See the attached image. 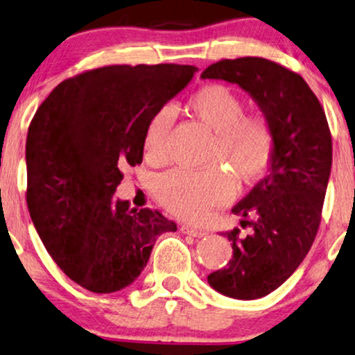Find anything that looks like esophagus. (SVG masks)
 <instances>
[{
    "mask_svg": "<svg viewBox=\"0 0 355 355\" xmlns=\"http://www.w3.org/2000/svg\"><path fill=\"white\" fill-rule=\"evenodd\" d=\"M182 234L185 235H191V237H196V239H201V237H206V232L205 230H198V229H193L190 225H182L180 227Z\"/></svg>",
    "mask_w": 355,
    "mask_h": 355,
    "instance_id": "obj_1",
    "label": "esophagus"
}]
</instances>
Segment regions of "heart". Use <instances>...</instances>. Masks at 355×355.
I'll list each match as a JSON object with an SVG mask.
<instances>
[{"instance_id": "b5f03b06", "label": "heart", "mask_w": 355, "mask_h": 355, "mask_svg": "<svg viewBox=\"0 0 355 355\" xmlns=\"http://www.w3.org/2000/svg\"><path fill=\"white\" fill-rule=\"evenodd\" d=\"M188 112L214 133L207 164L201 172L173 170L160 177L155 195L170 212L187 220H202L212 207L224 205L234 195L235 175L239 183L250 185L266 173L274 155V133L261 116L243 115L245 105L232 89L206 84L187 102ZM175 121L172 107H162L146 125L143 146L146 157L160 162L167 153V141ZM214 163L227 165L228 173Z\"/></svg>"}]
</instances>
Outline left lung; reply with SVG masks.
<instances>
[{"label": "left lung", "instance_id": "8db88e82", "mask_svg": "<svg viewBox=\"0 0 355 355\" xmlns=\"http://www.w3.org/2000/svg\"><path fill=\"white\" fill-rule=\"evenodd\" d=\"M202 79L237 84L257 102L274 133L268 175L234 207L242 225L234 229L229 266L211 272L207 282L222 295L254 300L289 279L318 232L333 162V143L323 107L297 73L274 61L245 56L207 66ZM254 216V221H247Z\"/></svg>", "mask_w": 355, "mask_h": 355}]
</instances>
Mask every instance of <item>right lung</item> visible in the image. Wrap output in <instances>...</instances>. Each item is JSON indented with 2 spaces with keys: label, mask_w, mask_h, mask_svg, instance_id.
Returning <instances> with one entry per match:
<instances>
[{
  "label": "right lung",
  "mask_w": 355,
  "mask_h": 355,
  "mask_svg": "<svg viewBox=\"0 0 355 355\" xmlns=\"http://www.w3.org/2000/svg\"><path fill=\"white\" fill-rule=\"evenodd\" d=\"M198 71L188 64H116L60 83L26 143L27 206L46 252L96 294L136 281L159 235L177 224L115 200L126 165L143 162L149 118Z\"/></svg>",
  "instance_id": "obj_1"
}]
</instances>
